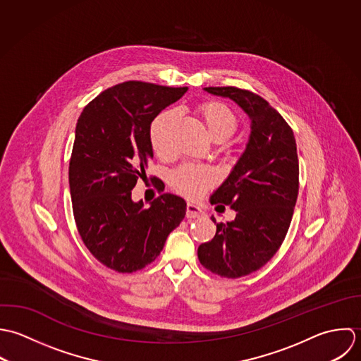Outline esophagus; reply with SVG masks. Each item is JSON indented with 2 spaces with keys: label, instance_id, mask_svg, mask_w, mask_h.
<instances>
[{
  "label": "esophagus",
  "instance_id": "1",
  "mask_svg": "<svg viewBox=\"0 0 361 361\" xmlns=\"http://www.w3.org/2000/svg\"><path fill=\"white\" fill-rule=\"evenodd\" d=\"M185 215H187V217H190V219H195V217L202 216V215H204V211H202L201 207L188 202V204H187V212H185Z\"/></svg>",
  "mask_w": 361,
  "mask_h": 361
}]
</instances>
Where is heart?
<instances>
[{"instance_id":"1","label":"heart","mask_w":361,"mask_h":361,"mask_svg":"<svg viewBox=\"0 0 361 361\" xmlns=\"http://www.w3.org/2000/svg\"><path fill=\"white\" fill-rule=\"evenodd\" d=\"M198 114L201 116L209 135L215 142H224L238 128L237 116L220 102H205L198 106ZM177 120L174 110H166L159 113L149 127V141L160 157L171 154V128ZM171 185L180 194L197 198L202 195L208 187L214 183V174L208 169L187 163L180 166L171 174Z\"/></svg>"}]
</instances>
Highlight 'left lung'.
I'll return each mask as SVG.
<instances>
[{
    "label": "left lung",
    "instance_id": "8db88e82",
    "mask_svg": "<svg viewBox=\"0 0 361 361\" xmlns=\"http://www.w3.org/2000/svg\"><path fill=\"white\" fill-rule=\"evenodd\" d=\"M207 92L235 102L251 118V135L237 164L211 197L235 219L216 223L215 237L198 247L200 262L227 279L262 268L281 248L298 195V157L293 130L261 96L234 86Z\"/></svg>",
    "mask_w": 361,
    "mask_h": 361
}]
</instances>
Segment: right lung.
Segmentation results:
<instances>
[{
    "label": "right lung",
    "mask_w": 361,
    "mask_h": 361,
    "mask_svg": "<svg viewBox=\"0 0 361 361\" xmlns=\"http://www.w3.org/2000/svg\"><path fill=\"white\" fill-rule=\"evenodd\" d=\"M187 90L123 82L96 96L78 118L68 171L75 223L90 254L118 274L153 262L185 216V201L160 194L159 178H150L160 195L149 208L134 202L131 191L153 157L150 123Z\"/></svg>",
    "instance_id": "right-lung-1"
}]
</instances>
